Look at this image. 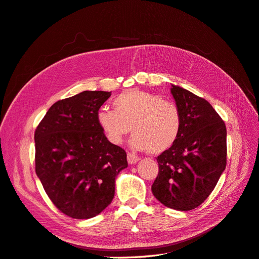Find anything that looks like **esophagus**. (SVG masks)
<instances>
[{
	"mask_svg": "<svg viewBox=\"0 0 259 259\" xmlns=\"http://www.w3.org/2000/svg\"><path fill=\"white\" fill-rule=\"evenodd\" d=\"M139 161V156H137L136 154L134 153H131V152H127V162L130 164H135Z\"/></svg>",
	"mask_w": 259,
	"mask_h": 259,
	"instance_id": "34e87169",
	"label": "esophagus"
}]
</instances>
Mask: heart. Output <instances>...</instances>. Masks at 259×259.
<instances>
[{"mask_svg":"<svg viewBox=\"0 0 259 259\" xmlns=\"http://www.w3.org/2000/svg\"><path fill=\"white\" fill-rule=\"evenodd\" d=\"M113 110L100 109L97 123L109 142L119 145L132 132L135 150L160 154L173 146L183 126L176 104L160 95L139 90L123 92L112 101Z\"/></svg>","mask_w":259,"mask_h":259,"instance_id":"obj_1","label":"heart"}]
</instances>
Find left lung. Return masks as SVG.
Wrapping results in <instances>:
<instances>
[{"label":"left lung","mask_w":259,"mask_h":259,"mask_svg":"<svg viewBox=\"0 0 259 259\" xmlns=\"http://www.w3.org/2000/svg\"><path fill=\"white\" fill-rule=\"evenodd\" d=\"M170 92L183 126L177 142L156 158L151 190L165 206L190 210L206 200L226 168L227 130L207 100L175 85Z\"/></svg>","instance_id":"8db88e82"}]
</instances>
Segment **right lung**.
<instances>
[{
	"mask_svg": "<svg viewBox=\"0 0 259 259\" xmlns=\"http://www.w3.org/2000/svg\"><path fill=\"white\" fill-rule=\"evenodd\" d=\"M110 92L85 91L55 103L34 132L35 173L61 213L89 219L114 197L115 178L127 167L126 152L97 123Z\"/></svg>",
	"mask_w": 259,
	"mask_h": 259,
	"instance_id": "right-lung-1",
	"label": "right lung"
}]
</instances>
